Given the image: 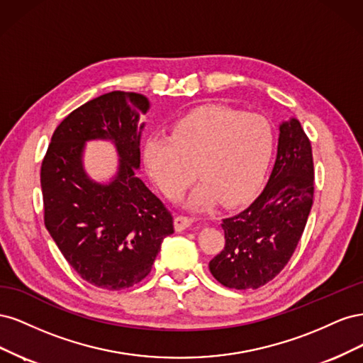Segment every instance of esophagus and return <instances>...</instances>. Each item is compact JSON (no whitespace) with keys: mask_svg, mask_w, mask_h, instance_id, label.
<instances>
[{"mask_svg":"<svg viewBox=\"0 0 363 363\" xmlns=\"http://www.w3.org/2000/svg\"><path fill=\"white\" fill-rule=\"evenodd\" d=\"M194 223V219L189 218V216H183V215H179L177 218L174 219V225H175V232H183V230L189 228Z\"/></svg>","mask_w":363,"mask_h":363,"instance_id":"34e87169","label":"esophagus"}]
</instances>
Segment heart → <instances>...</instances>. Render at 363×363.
<instances>
[{
  "label": "heart",
  "mask_w": 363,
  "mask_h": 363,
  "mask_svg": "<svg viewBox=\"0 0 363 363\" xmlns=\"http://www.w3.org/2000/svg\"><path fill=\"white\" fill-rule=\"evenodd\" d=\"M274 133L268 121L219 106H203L175 121L169 136H151L144 163L157 188L179 199L195 177L203 182L186 201L207 208L244 203L257 191L272 157Z\"/></svg>",
  "instance_id": "heart-1"
}]
</instances>
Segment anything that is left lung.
I'll return each instance as SVG.
<instances>
[{"instance_id":"left-lung-1","label":"left lung","mask_w":363,"mask_h":363,"mask_svg":"<svg viewBox=\"0 0 363 363\" xmlns=\"http://www.w3.org/2000/svg\"><path fill=\"white\" fill-rule=\"evenodd\" d=\"M277 159L265 188L242 212L223 219L225 247L208 262L232 289H257L286 267L313 204L311 140L298 119L279 127Z\"/></svg>"}]
</instances>
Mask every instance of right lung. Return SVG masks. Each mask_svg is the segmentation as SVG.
Returning <instances> with one entry per match:
<instances>
[{
  "label": "right lung",
  "instance_id": "right-lung-1",
  "mask_svg": "<svg viewBox=\"0 0 363 363\" xmlns=\"http://www.w3.org/2000/svg\"><path fill=\"white\" fill-rule=\"evenodd\" d=\"M150 103L144 95L113 91L75 108L54 131L42 162L45 227L63 257L94 286L121 291L144 280L163 239L174 233L171 213L138 177L139 124ZM91 140L116 147L118 168L108 182L84 169Z\"/></svg>",
  "mask_w": 363,
  "mask_h": 363
}]
</instances>
